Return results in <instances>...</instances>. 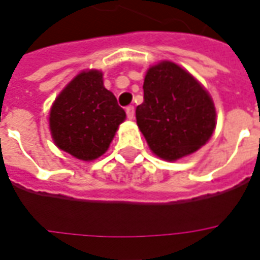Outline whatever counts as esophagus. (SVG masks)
<instances>
[{
	"mask_svg": "<svg viewBox=\"0 0 260 260\" xmlns=\"http://www.w3.org/2000/svg\"><path fill=\"white\" fill-rule=\"evenodd\" d=\"M125 111H126L128 118H129V120H134V117H135V107H134V106H128V107L125 109Z\"/></svg>",
	"mask_w": 260,
	"mask_h": 260,
	"instance_id": "esophagus-1",
	"label": "esophagus"
}]
</instances>
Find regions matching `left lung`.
Here are the masks:
<instances>
[{"instance_id": "1", "label": "left lung", "mask_w": 260, "mask_h": 260, "mask_svg": "<svg viewBox=\"0 0 260 260\" xmlns=\"http://www.w3.org/2000/svg\"><path fill=\"white\" fill-rule=\"evenodd\" d=\"M143 103L136 122L151 151L167 161L191 154L212 136L216 110L201 84L174 61H159L146 73Z\"/></svg>"}]
</instances>
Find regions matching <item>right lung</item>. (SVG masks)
I'll list each match as a JSON object with an SVG mask.
<instances>
[{
    "label": "right lung",
    "instance_id": "right-lung-1",
    "mask_svg": "<svg viewBox=\"0 0 260 260\" xmlns=\"http://www.w3.org/2000/svg\"><path fill=\"white\" fill-rule=\"evenodd\" d=\"M125 120L115 96L103 85V73L81 71L59 93L49 113L55 145L82 161L105 154Z\"/></svg>",
    "mask_w": 260,
    "mask_h": 260
}]
</instances>
